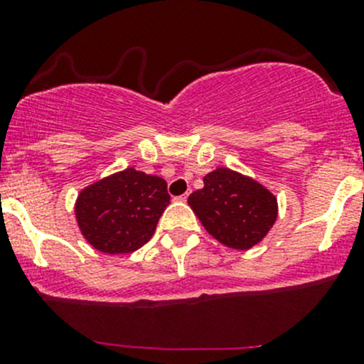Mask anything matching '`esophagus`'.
<instances>
[{"label": "esophagus", "mask_w": 364, "mask_h": 364, "mask_svg": "<svg viewBox=\"0 0 364 364\" xmlns=\"http://www.w3.org/2000/svg\"><path fill=\"white\" fill-rule=\"evenodd\" d=\"M186 199H188V193H183V196L176 197V200H179V203H185Z\"/></svg>", "instance_id": "34e87169"}]
</instances>
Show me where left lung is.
<instances>
[{
    "instance_id": "1",
    "label": "left lung",
    "mask_w": 364,
    "mask_h": 364,
    "mask_svg": "<svg viewBox=\"0 0 364 364\" xmlns=\"http://www.w3.org/2000/svg\"><path fill=\"white\" fill-rule=\"evenodd\" d=\"M188 204L215 240L236 250L259 243L278 213L269 190L225 167L209 172L204 188L193 192Z\"/></svg>"
}]
</instances>
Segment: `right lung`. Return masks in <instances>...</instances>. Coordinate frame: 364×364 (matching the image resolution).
Returning a JSON list of instances; mask_svg holds the SVG:
<instances>
[{"mask_svg":"<svg viewBox=\"0 0 364 364\" xmlns=\"http://www.w3.org/2000/svg\"><path fill=\"white\" fill-rule=\"evenodd\" d=\"M168 204L165 179L127 168L84 190L75 215L91 247L105 253H130L151 240Z\"/></svg>","mask_w":364,"mask_h":364,"instance_id":"1","label":"right lung"}]
</instances>
